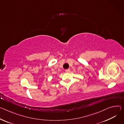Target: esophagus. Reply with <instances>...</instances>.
Listing matches in <instances>:
<instances>
[{"label": "esophagus", "mask_w": 124, "mask_h": 124, "mask_svg": "<svg viewBox=\"0 0 124 124\" xmlns=\"http://www.w3.org/2000/svg\"><path fill=\"white\" fill-rule=\"evenodd\" d=\"M65 71H66V72H67V73H69V72H70V70L69 69H66V70H65Z\"/></svg>", "instance_id": "1"}]
</instances>
